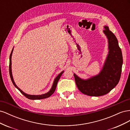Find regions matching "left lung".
<instances>
[{
  "label": "left lung",
  "mask_w": 130,
  "mask_h": 130,
  "mask_svg": "<svg viewBox=\"0 0 130 130\" xmlns=\"http://www.w3.org/2000/svg\"><path fill=\"white\" fill-rule=\"evenodd\" d=\"M104 32L108 39L109 52L103 68L96 76L87 80L81 79L74 74L77 87L86 95L99 96L105 95L115 88L120 80L123 55L117 38L107 26H104Z\"/></svg>",
  "instance_id": "1"
}]
</instances>
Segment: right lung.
<instances>
[{"label": "right lung", "mask_w": 130, "mask_h": 130, "mask_svg": "<svg viewBox=\"0 0 130 130\" xmlns=\"http://www.w3.org/2000/svg\"><path fill=\"white\" fill-rule=\"evenodd\" d=\"M13 48L12 49V52L11 53V54H10V63H9V72H10V77H11V81L12 82V83L13 84V85L15 86V87H16L19 91L21 92V93L23 94V95H24L26 98H28V99H30V100H39V99H45V98H48L49 96H50L51 95H52V94L54 93L55 90L56 89V86H57V82L59 80V79H60L62 74L63 73L64 71H62L61 73L59 74L55 78V80L54 81V82H53V86H52V88L50 89V90H49V91L46 93L45 94H42V95H29V94H27L26 93H25L24 92H23L22 90L20 89L19 88L17 85H15V82L13 80V76H12V69H11V57H12V53H13Z\"/></svg>", "instance_id": "right-lung-1"}]
</instances>
